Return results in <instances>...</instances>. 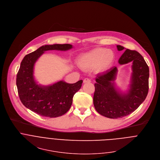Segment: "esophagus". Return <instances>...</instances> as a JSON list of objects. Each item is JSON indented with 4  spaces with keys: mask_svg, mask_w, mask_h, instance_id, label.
<instances>
[{
    "mask_svg": "<svg viewBox=\"0 0 160 160\" xmlns=\"http://www.w3.org/2000/svg\"><path fill=\"white\" fill-rule=\"evenodd\" d=\"M83 83H90V82H91V80L89 79V78H85L84 80H83Z\"/></svg>",
    "mask_w": 160,
    "mask_h": 160,
    "instance_id": "34e87169",
    "label": "esophagus"
}]
</instances>
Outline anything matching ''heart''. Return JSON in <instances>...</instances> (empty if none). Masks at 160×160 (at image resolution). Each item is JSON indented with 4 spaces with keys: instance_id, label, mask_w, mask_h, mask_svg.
Wrapping results in <instances>:
<instances>
[{
    "instance_id": "obj_1",
    "label": "heart",
    "mask_w": 160,
    "mask_h": 160,
    "mask_svg": "<svg viewBox=\"0 0 160 160\" xmlns=\"http://www.w3.org/2000/svg\"><path fill=\"white\" fill-rule=\"evenodd\" d=\"M114 60L115 55L112 50L98 48L82 55L78 64L84 69L96 68L98 71H105L112 66Z\"/></svg>"
}]
</instances>
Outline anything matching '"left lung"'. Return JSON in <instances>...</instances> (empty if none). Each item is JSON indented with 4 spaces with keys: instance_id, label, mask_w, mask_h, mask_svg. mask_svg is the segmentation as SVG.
Wrapping results in <instances>:
<instances>
[{
    "instance_id": "1",
    "label": "left lung",
    "mask_w": 160,
    "mask_h": 160,
    "mask_svg": "<svg viewBox=\"0 0 160 160\" xmlns=\"http://www.w3.org/2000/svg\"><path fill=\"white\" fill-rule=\"evenodd\" d=\"M117 48L119 51L124 49L120 45ZM131 62L133 72L132 84L129 92L125 95H121L114 86L116 67L97 77L93 105L100 115L111 119L122 118L136 111L145 100L149 90V67L140 53L127 49L119 63L123 65Z\"/></svg>"
}]
</instances>
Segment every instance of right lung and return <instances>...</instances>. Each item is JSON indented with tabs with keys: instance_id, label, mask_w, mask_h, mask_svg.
I'll list each match as a JSON object with an SVG mask.
<instances>
[{
	"instance_id": "1",
	"label": "right lung",
	"mask_w": 160,
	"mask_h": 160,
	"mask_svg": "<svg viewBox=\"0 0 160 160\" xmlns=\"http://www.w3.org/2000/svg\"><path fill=\"white\" fill-rule=\"evenodd\" d=\"M72 48L70 44L45 45L24 57L17 74L16 85L19 98L25 107L46 118L59 117L68 111L73 97L81 88L83 81L75 83L60 81L51 86L41 87L34 81L33 67L45 51L67 50Z\"/></svg>"
}]
</instances>
